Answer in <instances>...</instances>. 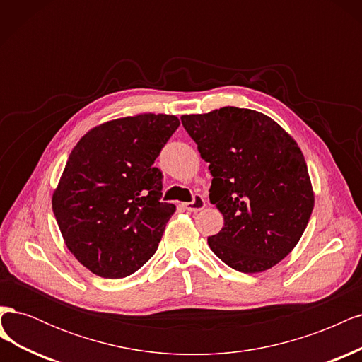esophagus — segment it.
I'll use <instances>...</instances> for the list:
<instances>
[{
    "mask_svg": "<svg viewBox=\"0 0 362 362\" xmlns=\"http://www.w3.org/2000/svg\"><path fill=\"white\" fill-rule=\"evenodd\" d=\"M184 208H185V210H187V211H192V213L201 211L202 208H205V199L202 198L201 194H196L192 202L184 204Z\"/></svg>",
    "mask_w": 362,
    "mask_h": 362,
    "instance_id": "1",
    "label": "esophagus"
}]
</instances>
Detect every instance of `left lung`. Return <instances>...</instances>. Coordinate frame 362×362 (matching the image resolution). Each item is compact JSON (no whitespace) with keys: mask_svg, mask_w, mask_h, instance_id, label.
I'll return each mask as SVG.
<instances>
[{"mask_svg":"<svg viewBox=\"0 0 362 362\" xmlns=\"http://www.w3.org/2000/svg\"><path fill=\"white\" fill-rule=\"evenodd\" d=\"M181 122L210 163V202L223 214L208 246L243 273L276 266L300 240L314 208L308 168L296 140L249 108L184 115Z\"/></svg>","mask_w":362,"mask_h":362,"instance_id":"obj_1","label":"left lung"}]
</instances>
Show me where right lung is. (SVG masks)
I'll use <instances>...</instances> for the list:
<instances>
[{
    "label": "right lung",
    "mask_w": 362,
    "mask_h": 362,
    "mask_svg": "<svg viewBox=\"0 0 362 362\" xmlns=\"http://www.w3.org/2000/svg\"><path fill=\"white\" fill-rule=\"evenodd\" d=\"M180 119L144 113L108 120L72 149L52 211L71 254L95 275L125 278L156 254L175 205L154 168Z\"/></svg>",
    "instance_id": "obj_1"
}]
</instances>
